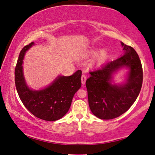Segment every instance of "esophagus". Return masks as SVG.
<instances>
[{
	"mask_svg": "<svg viewBox=\"0 0 155 155\" xmlns=\"http://www.w3.org/2000/svg\"><path fill=\"white\" fill-rule=\"evenodd\" d=\"M85 81H86V76H85V74H83L81 76V83H82V85H85Z\"/></svg>",
	"mask_w": 155,
	"mask_h": 155,
	"instance_id": "34e87169",
	"label": "esophagus"
}]
</instances>
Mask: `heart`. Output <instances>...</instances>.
I'll return each instance as SVG.
<instances>
[{
	"instance_id": "b5f03b06",
	"label": "heart",
	"mask_w": 155,
	"mask_h": 155,
	"mask_svg": "<svg viewBox=\"0 0 155 155\" xmlns=\"http://www.w3.org/2000/svg\"><path fill=\"white\" fill-rule=\"evenodd\" d=\"M108 57V53L106 50H101L99 52L96 58V63L97 64H101L104 63Z\"/></svg>"
}]
</instances>
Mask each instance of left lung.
Here are the masks:
<instances>
[{
  "label": "left lung",
  "mask_w": 155,
  "mask_h": 155,
  "mask_svg": "<svg viewBox=\"0 0 155 155\" xmlns=\"http://www.w3.org/2000/svg\"><path fill=\"white\" fill-rule=\"evenodd\" d=\"M124 54L100 70L91 71L85 85L91 111L102 120H110L125 113L138 97L142 87L143 69L140 58L131 47L121 42ZM128 70L126 82L114 84L113 75L122 68Z\"/></svg>",
  "instance_id": "8db88e82"
}]
</instances>
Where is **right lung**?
<instances>
[{"label": "right lung", "mask_w": 155, "mask_h": 155, "mask_svg": "<svg viewBox=\"0 0 155 155\" xmlns=\"http://www.w3.org/2000/svg\"><path fill=\"white\" fill-rule=\"evenodd\" d=\"M34 45L31 42L21 51L15 71L16 88L25 107L35 116L46 121L58 120L68 112L74 95L81 86L82 71L78 70L70 77L58 76L41 90L31 89L25 81L22 64L26 52Z\"/></svg>", "instance_id": "right-lung-1"}]
</instances>
